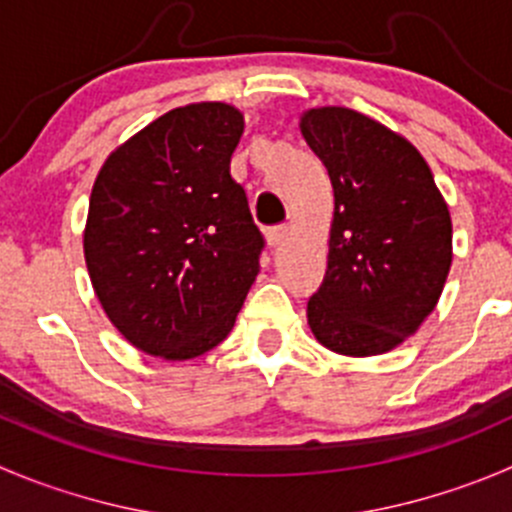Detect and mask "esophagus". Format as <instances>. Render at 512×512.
Returning a JSON list of instances; mask_svg holds the SVG:
<instances>
[{"label":"esophagus","instance_id":"1","mask_svg":"<svg viewBox=\"0 0 512 512\" xmlns=\"http://www.w3.org/2000/svg\"><path fill=\"white\" fill-rule=\"evenodd\" d=\"M285 240H287V227L285 225L267 230V245H270V247L285 245Z\"/></svg>","mask_w":512,"mask_h":512}]
</instances>
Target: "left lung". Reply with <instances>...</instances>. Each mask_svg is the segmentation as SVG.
I'll return each instance as SVG.
<instances>
[{"mask_svg": "<svg viewBox=\"0 0 512 512\" xmlns=\"http://www.w3.org/2000/svg\"><path fill=\"white\" fill-rule=\"evenodd\" d=\"M300 132L335 192L325 280L307 302V325L340 355L390 352L443 295L453 262L448 202L415 145L367 114L312 107Z\"/></svg>", "mask_w": 512, "mask_h": 512, "instance_id": "left-lung-1", "label": "left lung"}]
</instances>
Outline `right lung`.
Segmentation results:
<instances>
[{"label":"right lung","instance_id":"right-lung-1","mask_svg":"<svg viewBox=\"0 0 512 512\" xmlns=\"http://www.w3.org/2000/svg\"><path fill=\"white\" fill-rule=\"evenodd\" d=\"M245 117L170 109L104 160L84 225L99 305L137 350L192 360L220 345L260 272L262 235L230 157Z\"/></svg>","mask_w":512,"mask_h":512}]
</instances>
